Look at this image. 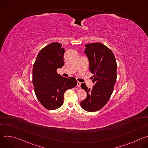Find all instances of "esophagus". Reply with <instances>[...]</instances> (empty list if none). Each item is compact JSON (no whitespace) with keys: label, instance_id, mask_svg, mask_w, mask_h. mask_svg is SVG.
<instances>
[{"label":"esophagus","instance_id":"34e87169","mask_svg":"<svg viewBox=\"0 0 148 148\" xmlns=\"http://www.w3.org/2000/svg\"><path fill=\"white\" fill-rule=\"evenodd\" d=\"M81 82H77V87H78V88H79L80 87H81Z\"/></svg>","mask_w":148,"mask_h":148}]
</instances>
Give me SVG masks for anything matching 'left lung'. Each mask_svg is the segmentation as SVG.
Returning a JSON list of instances; mask_svg holds the SVG:
<instances>
[{
    "label": "left lung",
    "mask_w": 148,
    "mask_h": 148,
    "mask_svg": "<svg viewBox=\"0 0 148 148\" xmlns=\"http://www.w3.org/2000/svg\"><path fill=\"white\" fill-rule=\"evenodd\" d=\"M84 52L90 62V70L93 74L92 88H88L85 83L81 87L87 94L86 99L81 102L82 109L88 112L101 110L107 104L114 91L116 80L117 64L113 52L100 43L85 45Z\"/></svg>",
    "instance_id": "1"
}]
</instances>
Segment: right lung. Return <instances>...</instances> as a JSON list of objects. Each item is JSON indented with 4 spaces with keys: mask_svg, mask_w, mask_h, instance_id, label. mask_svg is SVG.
<instances>
[{
    "mask_svg": "<svg viewBox=\"0 0 148 148\" xmlns=\"http://www.w3.org/2000/svg\"><path fill=\"white\" fill-rule=\"evenodd\" d=\"M62 45L53 42L38 53L33 67L32 82L38 101L49 110L60 108L64 102L66 90L75 87L77 81L73 77H63L57 69L64 64V49Z\"/></svg>",
    "mask_w": 148,
    "mask_h": 148,
    "instance_id": "1",
    "label": "right lung"
}]
</instances>
